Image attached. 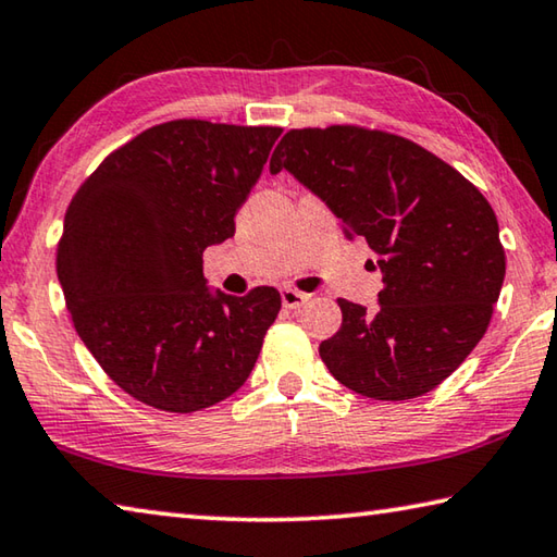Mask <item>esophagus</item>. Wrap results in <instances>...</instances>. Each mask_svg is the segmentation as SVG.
I'll return each mask as SVG.
<instances>
[{"instance_id": "34e87169", "label": "esophagus", "mask_w": 557, "mask_h": 557, "mask_svg": "<svg viewBox=\"0 0 557 557\" xmlns=\"http://www.w3.org/2000/svg\"><path fill=\"white\" fill-rule=\"evenodd\" d=\"M308 298H310L308 294H300V290H296V288H284V290H281V300H284V308H288V310L300 308Z\"/></svg>"}]
</instances>
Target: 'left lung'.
I'll return each mask as SVG.
<instances>
[{
  "label": "left lung",
  "mask_w": 557,
  "mask_h": 557,
  "mask_svg": "<svg viewBox=\"0 0 557 557\" xmlns=\"http://www.w3.org/2000/svg\"><path fill=\"white\" fill-rule=\"evenodd\" d=\"M269 171L323 200L382 271L376 308L337 300L343 325L320 343L330 374L376 401L433 392L484 337L499 300L506 257L492 205L423 146L359 126L288 132Z\"/></svg>",
  "instance_id": "left-lung-1"
}]
</instances>
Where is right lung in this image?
<instances>
[{"label": "right lung", "mask_w": 557, "mask_h": 557, "mask_svg": "<svg viewBox=\"0 0 557 557\" xmlns=\"http://www.w3.org/2000/svg\"><path fill=\"white\" fill-rule=\"evenodd\" d=\"M278 126L175 120L100 163L65 212L58 281L77 335L146 406L193 413L247 382L276 288H210L202 251L234 237Z\"/></svg>", "instance_id": "obj_1"}]
</instances>
